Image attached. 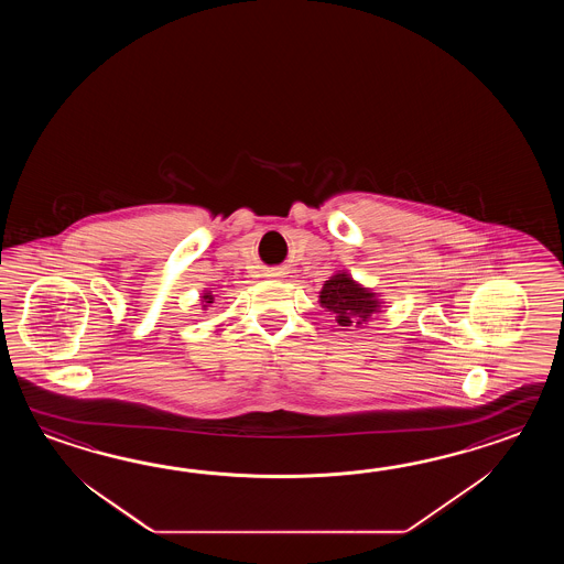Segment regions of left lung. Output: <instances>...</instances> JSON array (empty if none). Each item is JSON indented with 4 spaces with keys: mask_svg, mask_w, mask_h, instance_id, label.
I'll use <instances>...</instances> for the list:
<instances>
[{
    "mask_svg": "<svg viewBox=\"0 0 564 564\" xmlns=\"http://www.w3.org/2000/svg\"><path fill=\"white\" fill-rule=\"evenodd\" d=\"M318 302L335 316L336 323L348 328H365L384 304L379 292L362 286L347 270H338L324 282Z\"/></svg>",
    "mask_w": 564,
    "mask_h": 564,
    "instance_id": "left-lung-1",
    "label": "left lung"
}]
</instances>
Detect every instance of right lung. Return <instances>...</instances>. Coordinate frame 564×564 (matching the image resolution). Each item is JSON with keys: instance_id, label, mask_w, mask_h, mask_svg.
<instances>
[{"instance_id": "1", "label": "right lung", "mask_w": 564, "mask_h": 564, "mask_svg": "<svg viewBox=\"0 0 564 564\" xmlns=\"http://www.w3.org/2000/svg\"><path fill=\"white\" fill-rule=\"evenodd\" d=\"M214 294H212V290H204V294H202V302H204V311H207V306L209 304H214Z\"/></svg>"}]
</instances>
